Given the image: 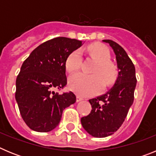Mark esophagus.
Returning a JSON list of instances; mask_svg holds the SVG:
<instances>
[{"instance_id":"34e87169","label":"esophagus","mask_w":156,"mask_h":156,"mask_svg":"<svg viewBox=\"0 0 156 156\" xmlns=\"http://www.w3.org/2000/svg\"><path fill=\"white\" fill-rule=\"evenodd\" d=\"M82 100V98H80V96H76V102H80V101H81Z\"/></svg>"}]
</instances>
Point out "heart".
Returning <instances> with one entry per match:
<instances>
[{"mask_svg": "<svg viewBox=\"0 0 156 156\" xmlns=\"http://www.w3.org/2000/svg\"><path fill=\"white\" fill-rule=\"evenodd\" d=\"M88 51L93 58L98 62L92 70L94 75H86L78 73L69 79V86L80 96H90L98 93L103 88V81L105 84H111L117 76V69L110 62L111 55L107 47L94 44L88 47ZM82 62L81 51L76 50L68 56L66 61V71L73 73L80 67Z\"/></svg>", "mask_w": 156, "mask_h": 156, "instance_id": "heart-1", "label": "heart"}]
</instances>
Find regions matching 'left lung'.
<instances>
[{
	"label": "left lung",
	"instance_id": "obj_1",
	"mask_svg": "<svg viewBox=\"0 0 156 156\" xmlns=\"http://www.w3.org/2000/svg\"><path fill=\"white\" fill-rule=\"evenodd\" d=\"M102 41L112 48L119 73L113 87L107 93L89 100L91 112L81 118L83 129L95 137H108L120 127L133 105L137 83L135 67L124 49L111 40Z\"/></svg>",
	"mask_w": 156,
	"mask_h": 156
}]
</instances>
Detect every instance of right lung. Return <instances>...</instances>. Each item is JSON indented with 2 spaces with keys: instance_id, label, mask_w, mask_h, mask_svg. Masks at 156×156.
Instances as JSON below:
<instances>
[{
  "instance_id": "add662e5",
  "label": "right lung",
  "mask_w": 156,
  "mask_h": 156,
  "mask_svg": "<svg viewBox=\"0 0 156 156\" xmlns=\"http://www.w3.org/2000/svg\"><path fill=\"white\" fill-rule=\"evenodd\" d=\"M83 44L56 37L35 48L22 65L16 79V100L23 120L34 131L55 129L63 110L76 102L73 92L59 94L53 90L66 85V59Z\"/></svg>"
}]
</instances>
